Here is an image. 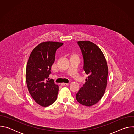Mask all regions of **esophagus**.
<instances>
[{
    "label": "esophagus",
    "instance_id": "1",
    "mask_svg": "<svg viewBox=\"0 0 134 134\" xmlns=\"http://www.w3.org/2000/svg\"><path fill=\"white\" fill-rule=\"evenodd\" d=\"M68 85V83H61L62 86H66V85Z\"/></svg>",
    "mask_w": 134,
    "mask_h": 134
}]
</instances>
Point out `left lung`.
<instances>
[{"mask_svg": "<svg viewBox=\"0 0 134 134\" xmlns=\"http://www.w3.org/2000/svg\"><path fill=\"white\" fill-rule=\"evenodd\" d=\"M77 43L84 58V70L88 76L76 99L81 104L90 107L97 103L105 93L108 67L103 52L96 44L89 41Z\"/></svg>", "mask_w": 134, "mask_h": 134, "instance_id": "1", "label": "left lung"}]
</instances>
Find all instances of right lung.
<instances>
[{
  "mask_svg": "<svg viewBox=\"0 0 134 134\" xmlns=\"http://www.w3.org/2000/svg\"><path fill=\"white\" fill-rule=\"evenodd\" d=\"M63 45L58 42H42L29 57L25 75L27 88L34 100L42 107L49 106L57 99L59 86L49 76L55 60V51Z\"/></svg>",
  "mask_w": 134,
  "mask_h": 134,
  "instance_id": "add662e5",
  "label": "right lung"
}]
</instances>
